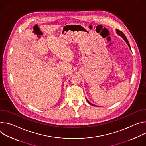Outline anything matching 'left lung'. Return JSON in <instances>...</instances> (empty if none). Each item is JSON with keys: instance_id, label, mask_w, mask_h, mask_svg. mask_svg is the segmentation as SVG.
<instances>
[{"instance_id": "8db88e82", "label": "left lung", "mask_w": 146, "mask_h": 146, "mask_svg": "<svg viewBox=\"0 0 146 146\" xmlns=\"http://www.w3.org/2000/svg\"><path fill=\"white\" fill-rule=\"evenodd\" d=\"M116 32H117V33L119 35V36H120L121 37H122V38L125 41V42L127 43V44H128V46H129V48H130V50H131V46H130V44H129V41H128V39H127V38L126 37V36H125V35H124V33L122 32H121V31H119V30H118V29H116ZM86 100L87 101V102L89 103V104H90L91 105H92V106H96L95 105H93L92 103H91V102H90L88 100H87V99L86 98Z\"/></svg>"}]
</instances>
